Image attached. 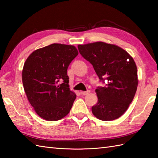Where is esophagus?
Listing matches in <instances>:
<instances>
[{
  "instance_id": "obj_1",
  "label": "esophagus",
  "mask_w": 158,
  "mask_h": 158,
  "mask_svg": "<svg viewBox=\"0 0 158 158\" xmlns=\"http://www.w3.org/2000/svg\"><path fill=\"white\" fill-rule=\"evenodd\" d=\"M81 93V95H83V96H86V95H88V94L89 93V91H85V92H80Z\"/></svg>"
}]
</instances>
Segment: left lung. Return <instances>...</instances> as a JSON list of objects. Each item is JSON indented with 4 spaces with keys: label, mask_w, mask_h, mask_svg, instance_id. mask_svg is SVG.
I'll use <instances>...</instances> for the list:
<instances>
[{
    "label": "left lung",
    "mask_w": 158,
    "mask_h": 158,
    "mask_svg": "<svg viewBox=\"0 0 158 158\" xmlns=\"http://www.w3.org/2000/svg\"><path fill=\"white\" fill-rule=\"evenodd\" d=\"M79 52L92 64L100 81L107 83L98 87V102L92 107L97 118L111 121L119 118L132 102L138 86L135 60L119 47L104 42L78 45Z\"/></svg>",
    "instance_id": "obj_1"
}]
</instances>
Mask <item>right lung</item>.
<instances>
[{"label": "right lung", "instance_id": "add662e5", "mask_svg": "<svg viewBox=\"0 0 158 158\" xmlns=\"http://www.w3.org/2000/svg\"><path fill=\"white\" fill-rule=\"evenodd\" d=\"M73 45L53 43L33 52L22 70V83L29 102L47 121L67 115L76 94L69 88L67 69L78 55Z\"/></svg>", "mask_w": 158, "mask_h": 158}]
</instances>
